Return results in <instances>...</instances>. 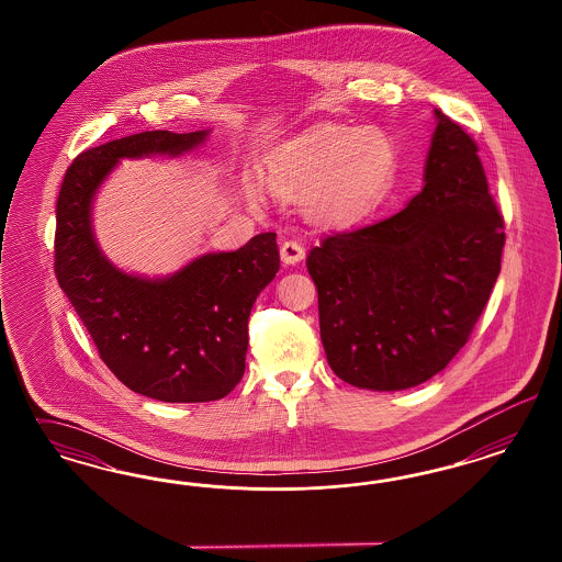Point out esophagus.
<instances>
[{
  "label": "esophagus",
  "mask_w": 562,
  "mask_h": 562,
  "mask_svg": "<svg viewBox=\"0 0 562 562\" xmlns=\"http://www.w3.org/2000/svg\"><path fill=\"white\" fill-rule=\"evenodd\" d=\"M280 257H282V261H284L286 266H294V263H299V261L305 259V247H303L299 240H292V238H290V240L282 243Z\"/></svg>",
  "instance_id": "esophagus-1"
}]
</instances>
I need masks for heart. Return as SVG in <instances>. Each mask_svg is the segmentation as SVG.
Wrapping results in <instances>:
<instances>
[{"instance_id": "obj_1", "label": "heart", "mask_w": 562, "mask_h": 562, "mask_svg": "<svg viewBox=\"0 0 562 562\" xmlns=\"http://www.w3.org/2000/svg\"><path fill=\"white\" fill-rule=\"evenodd\" d=\"M397 150L379 127L324 123L301 134L266 162V183L282 200L305 198L319 224H350L392 186Z\"/></svg>"}]
</instances>
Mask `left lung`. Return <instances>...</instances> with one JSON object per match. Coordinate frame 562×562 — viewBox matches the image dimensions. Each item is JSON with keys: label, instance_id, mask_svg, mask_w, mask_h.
<instances>
[{"label": "left lung", "instance_id": "left-lung-1", "mask_svg": "<svg viewBox=\"0 0 562 562\" xmlns=\"http://www.w3.org/2000/svg\"><path fill=\"white\" fill-rule=\"evenodd\" d=\"M425 188L385 221L325 237L306 257L325 357L373 392L416 387L470 338L501 272L503 216L476 142L435 109Z\"/></svg>", "mask_w": 562, "mask_h": 562}]
</instances>
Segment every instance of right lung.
Returning a JSON list of instances; mask_svg holds the SVG:
<instances>
[{
    "label": "right lung",
    "instance_id": "right-lung-1",
    "mask_svg": "<svg viewBox=\"0 0 562 562\" xmlns=\"http://www.w3.org/2000/svg\"><path fill=\"white\" fill-rule=\"evenodd\" d=\"M207 136L210 130L142 132L90 148L71 162L57 198L59 286L121 383L170 404L221 400L243 379L249 313L280 270L276 233L146 278L123 272L102 254L92 204L121 158L181 156Z\"/></svg>",
    "mask_w": 562,
    "mask_h": 562
}]
</instances>
